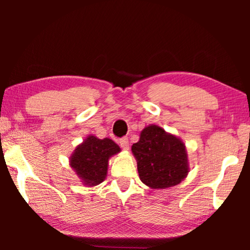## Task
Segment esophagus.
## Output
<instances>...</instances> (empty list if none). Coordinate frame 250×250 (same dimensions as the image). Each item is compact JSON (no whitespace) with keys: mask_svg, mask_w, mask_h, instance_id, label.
Wrapping results in <instances>:
<instances>
[{"mask_svg":"<svg viewBox=\"0 0 250 250\" xmlns=\"http://www.w3.org/2000/svg\"><path fill=\"white\" fill-rule=\"evenodd\" d=\"M119 146H122L123 150H128V139L123 138L119 140Z\"/></svg>","mask_w":250,"mask_h":250,"instance_id":"1","label":"esophagus"}]
</instances>
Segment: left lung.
<instances>
[{
    "mask_svg": "<svg viewBox=\"0 0 250 250\" xmlns=\"http://www.w3.org/2000/svg\"><path fill=\"white\" fill-rule=\"evenodd\" d=\"M140 180L151 189L177 186L190 172L186 145L158 125H149L132 146Z\"/></svg>",
    "mask_w": 250,
    "mask_h": 250,
    "instance_id": "obj_1",
    "label": "left lung"
}]
</instances>
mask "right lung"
Returning a JSON list of instances; mask_svg holds the SVG:
<instances>
[{
	"label": "right lung",
	"mask_w": 250,
	"mask_h": 250,
	"mask_svg": "<svg viewBox=\"0 0 250 250\" xmlns=\"http://www.w3.org/2000/svg\"><path fill=\"white\" fill-rule=\"evenodd\" d=\"M118 152L121 148L112 140L98 139L91 134L71 153L69 165L84 186L94 187L104 182L108 173L109 159Z\"/></svg>",
	"instance_id": "obj_1"
}]
</instances>
